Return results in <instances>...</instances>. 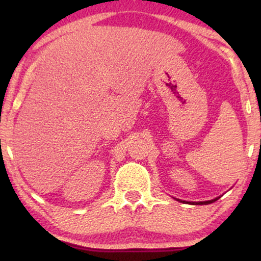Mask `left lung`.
<instances>
[{
  "label": "left lung",
  "instance_id": "1",
  "mask_svg": "<svg viewBox=\"0 0 261 261\" xmlns=\"http://www.w3.org/2000/svg\"><path fill=\"white\" fill-rule=\"evenodd\" d=\"M215 201H217V198L212 199V201H205V202H194V203H192V204H210V203H213V202H215Z\"/></svg>",
  "mask_w": 261,
  "mask_h": 261
}]
</instances>
